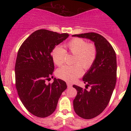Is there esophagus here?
<instances>
[{
	"label": "esophagus",
	"instance_id": "esophagus-1",
	"mask_svg": "<svg viewBox=\"0 0 131 131\" xmlns=\"http://www.w3.org/2000/svg\"><path fill=\"white\" fill-rule=\"evenodd\" d=\"M67 87L68 88H71L72 87V85L70 83H69V82H67Z\"/></svg>",
	"mask_w": 131,
	"mask_h": 131
}]
</instances>
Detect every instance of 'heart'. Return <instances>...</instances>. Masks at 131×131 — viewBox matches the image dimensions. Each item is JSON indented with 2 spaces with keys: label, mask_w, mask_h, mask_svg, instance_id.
I'll return each mask as SVG.
<instances>
[{
  "label": "heart",
  "mask_w": 131,
  "mask_h": 131,
  "mask_svg": "<svg viewBox=\"0 0 131 131\" xmlns=\"http://www.w3.org/2000/svg\"><path fill=\"white\" fill-rule=\"evenodd\" d=\"M65 49L55 47L52 53L54 63L61 66L65 60L67 52L74 55L73 66H63L58 69L57 75L58 78L67 82H73L83 74L82 67L89 70L92 67L97 57V50L95 45L88 43L81 38L72 39L64 45Z\"/></svg>",
  "instance_id": "obj_1"
}]
</instances>
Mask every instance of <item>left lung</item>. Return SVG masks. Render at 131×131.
<instances>
[{"mask_svg":"<svg viewBox=\"0 0 131 131\" xmlns=\"http://www.w3.org/2000/svg\"><path fill=\"white\" fill-rule=\"evenodd\" d=\"M73 36L87 38L94 42L97 54L95 62L84 76L85 89L78 85L73 100L74 112L81 118L89 119L100 115L108 104L116 82L117 63L115 51L104 37L95 32L74 34ZM91 86L90 91L86 90Z\"/></svg>","mask_w":131,"mask_h":131,"instance_id":"1","label":"left lung"}]
</instances>
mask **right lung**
Here are the masks:
<instances>
[{"label":"right lung","instance_id":"add662e5","mask_svg":"<svg viewBox=\"0 0 131 131\" xmlns=\"http://www.w3.org/2000/svg\"><path fill=\"white\" fill-rule=\"evenodd\" d=\"M69 36L47 29L34 31L23 42L18 52L15 67V85L21 101L28 112L39 118H46L55 112L58 99L67 85L53 78L54 64L51 55L55 46Z\"/></svg>","mask_w":131,"mask_h":131}]
</instances>
